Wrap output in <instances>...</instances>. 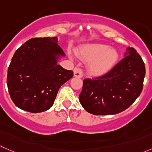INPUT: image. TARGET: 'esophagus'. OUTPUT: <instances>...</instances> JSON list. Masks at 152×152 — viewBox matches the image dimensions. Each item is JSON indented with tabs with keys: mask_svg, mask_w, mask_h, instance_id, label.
<instances>
[{
	"mask_svg": "<svg viewBox=\"0 0 152 152\" xmlns=\"http://www.w3.org/2000/svg\"><path fill=\"white\" fill-rule=\"evenodd\" d=\"M74 76L77 77H83V71L80 68H75L74 69Z\"/></svg>",
	"mask_w": 152,
	"mask_h": 152,
	"instance_id": "34e87169",
	"label": "esophagus"
}]
</instances>
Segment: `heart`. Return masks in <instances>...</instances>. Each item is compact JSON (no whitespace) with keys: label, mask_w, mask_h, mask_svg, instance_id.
<instances>
[{"label":"heart","mask_w":152,"mask_h":152,"mask_svg":"<svg viewBox=\"0 0 152 152\" xmlns=\"http://www.w3.org/2000/svg\"><path fill=\"white\" fill-rule=\"evenodd\" d=\"M82 60L89 62V71L95 75L106 73L112 69L118 60V52L104 44H90L85 46L80 52Z\"/></svg>","instance_id":"1"}]
</instances>
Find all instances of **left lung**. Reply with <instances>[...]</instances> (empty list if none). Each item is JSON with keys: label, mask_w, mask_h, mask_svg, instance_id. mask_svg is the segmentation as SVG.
Masks as SVG:
<instances>
[{"label": "left lung", "mask_w": 152, "mask_h": 152, "mask_svg": "<svg viewBox=\"0 0 152 152\" xmlns=\"http://www.w3.org/2000/svg\"><path fill=\"white\" fill-rule=\"evenodd\" d=\"M125 57L110 71L83 81L79 100L94 115H113L129 107L140 96L145 75L144 62L137 50L127 48Z\"/></svg>", "instance_id": "1"}]
</instances>
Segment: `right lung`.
<instances>
[{"label": "right lung", "mask_w": 152, "mask_h": 152, "mask_svg": "<svg viewBox=\"0 0 152 152\" xmlns=\"http://www.w3.org/2000/svg\"><path fill=\"white\" fill-rule=\"evenodd\" d=\"M57 37L33 38L14 53L7 72V87L20 109L41 113L53 104L60 86L73 77V72L57 64L65 53Z\"/></svg>", "instance_id": "obj_1"}]
</instances>
